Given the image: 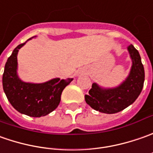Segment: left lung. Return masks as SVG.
<instances>
[{"label":"left lung","instance_id":"8db88e82","mask_svg":"<svg viewBox=\"0 0 153 153\" xmlns=\"http://www.w3.org/2000/svg\"><path fill=\"white\" fill-rule=\"evenodd\" d=\"M127 49L132 60L129 75L113 88H104L93 83L89 94L85 96L86 103L93 109L108 114L119 113L134 102L141 92L145 80L141 58L133 45H129Z\"/></svg>","mask_w":153,"mask_h":153}]
</instances>
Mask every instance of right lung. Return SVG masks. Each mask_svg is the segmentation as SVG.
Segmentation results:
<instances>
[{"label": "right lung", "instance_id": "1", "mask_svg": "<svg viewBox=\"0 0 153 153\" xmlns=\"http://www.w3.org/2000/svg\"><path fill=\"white\" fill-rule=\"evenodd\" d=\"M25 43L18 45L8 57L2 76L3 90L9 102L18 112L30 117L40 118L57 108L63 89L70 84L73 79L55 78L39 84L23 81L18 74L17 56L19 49Z\"/></svg>", "mask_w": 153, "mask_h": 153}]
</instances>
